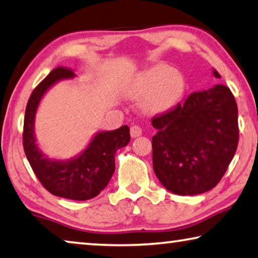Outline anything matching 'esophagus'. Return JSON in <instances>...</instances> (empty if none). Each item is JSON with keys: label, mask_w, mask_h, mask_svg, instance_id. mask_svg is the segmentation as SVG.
<instances>
[{"label": "esophagus", "mask_w": 258, "mask_h": 258, "mask_svg": "<svg viewBox=\"0 0 258 258\" xmlns=\"http://www.w3.org/2000/svg\"><path fill=\"white\" fill-rule=\"evenodd\" d=\"M141 134H142V130L140 126L133 125L132 127H131V137L132 138H138V137H140Z\"/></svg>", "instance_id": "1"}]
</instances>
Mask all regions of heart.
Masks as SVG:
<instances>
[{"mask_svg":"<svg viewBox=\"0 0 258 258\" xmlns=\"http://www.w3.org/2000/svg\"><path fill=\"white\" fill-rule=\"evenodd\" d=\"M186 89L181 72L171 70L166 64H156L142 71L130 81L126 93L144 97L142 109L149 113H165L178 104Z\"/></svg>","mask_w":258,"mask_h":258,"instance_id":"heart-1","label":"heart"}]
</instances>
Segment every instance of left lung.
I'll list each match as a JSON object with an SVG mask.
<instances>
[{"instance_id": "8db88e82", "label": "left lung", "mask_w": 258, "mask_h": 258, "mask_svg": "<svg viewBox=\"0 0 258 258\" xmlns=\"http://www.w3.org/2000/svg\"><path fill=\"white\" fill-rule=\"evenodd\" d=\"M212 75L220 78L212 70ZM153 165L158 180L177 195H198L223 178L239 141L238 107L230 88L215 85L155 117Z\"/></svg>"}]
</instances>
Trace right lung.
I'll list each match as a JSON object with an SVG mask.
<instances>
[{"label": "right lung", "mask_w": 258, "mask_h": 258, "mask_svg": "<svg viewBox=\"0 0 258 258\" xmlns=\"http://www.w3.org/2000/svg\"><path fill=\"white\" fill-rule=\"evenodd\" d=\"M75 77L70 69L56 68L36 86L26 105L23 145L32 169L48 191L59 198L86 201L107 187L116 167V151L128 145L131 137L128 126L124 125L113 131L97 132L87 147L72 158H50L42 153L34 132L40 102L55 84Z\"/></svg>", "instance_id": "right-lung-1"}]
</instances>
